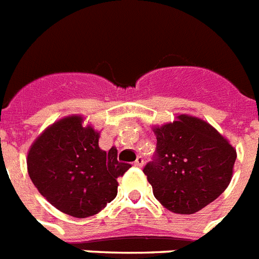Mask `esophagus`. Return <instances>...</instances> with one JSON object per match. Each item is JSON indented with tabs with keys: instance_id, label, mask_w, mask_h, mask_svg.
I'll list each match as a JSON object with an SVG mask.
<instances>
[{
	"instance_id": "34e87169",
	"label": "esophagus",
	"mask_w": 259,
	"mask_h": 259,
	"mask_svg": "<svg viewBox=\"0 0 259 259\" xmlns=\"http://www.w3.org/2000/svg\"><path fill=\"white\" fill-rule=\"evenodd\" d=\"M134 165L138 166V168H142V166L144 165V160H143V157H138V159L135 160Z\"/></svg>"
}]
</instances>
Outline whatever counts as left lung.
Wrapping results in <instances>:
<instances>
[{"mask_svg":"<svg viewBox=\"0 0 259 259\" xmlns=\"http://www.w3.org/2000/svg\"><path fill=\"white\" fill-rule=\"evenodd\" d=\"M157 157L143 169L156 200L177 214H193L232 181L236 148L208 121L180 114L155 125Z\"/></svg>","mask_w":259,"mask_h":259,"instance_id":"8db88e82","label":"left lung"}]
</instances>
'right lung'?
Returning <instances> with one entry per match:
<instances>
[{"instance_id": "add662e5", "label": "right lung", "mask_w": 259, "mask_h": 259, "mask_svg": "<svg viewBox=\"0 0 259 259\" xmlns=\"http://www.w3.org/2000/svg\"><path fill=\"white\" fill-rule=\"evenodd\" d=\"M100 132L68 115L49 125L30 145L27 172L42 196L66 214L86 219L116 197L117 177L131 165L117 160L115 147H99Z\"/></svg>"}]
</instances>
